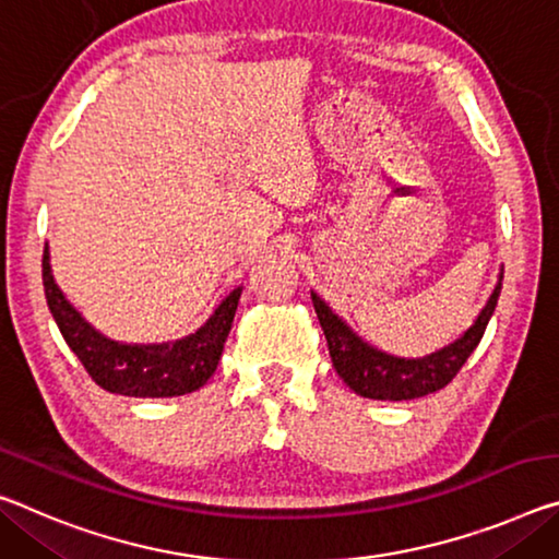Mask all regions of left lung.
Returning a JSON list of instances; mask_svg holds the SVG:
<instances>
[{"label": "left lung", "instance_id": "8db88e82", "mask_svg": "<svg viewBox=\"0 0 559 559\" xmlns=\"http://www.w3.org/2000/svg\"><path fill=\"white\" fill-rule=\"evenodd\" d=\"M500 288L502 276L492 296L487 298L480 316L475 318V323L455 343L423 358H397L373 348L360 335L353 333L350 325L335 316L325 300L316 296L313 290L311 298L325 333L333 368L343 378V383L350 391H356L362 397H373V401H413V397H423L445 388L457 376V370L465 366V360L471 358V353L483 338L487 321L495 313Z\"/></svg>", "mask_w": 559, "mask_h": 559}]
</instances>
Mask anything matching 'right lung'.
I'll list each match as a JSON object with an SVG mask.
<instances>
[{
  "label": "right lung",
  "mask_w": 559,
  "mask_h": 559,
  "mask_svg": "<svg viewBox=\"0 0 559 559\" xmlns=\"http://www.w3.org/2000/svg\"><path fill=\"white\" fill-rule=\"evenodd\" d=\"M41 281L49 311L86 373L104 391L129 397H174L206 385L224 353L241 298V286H238L221 300L214 316L186 338L139 345L106 338L84 321L51 276L49 246H44Z\"/></svg>",
  "instance_id": "obj_1"
}]
</instances>
